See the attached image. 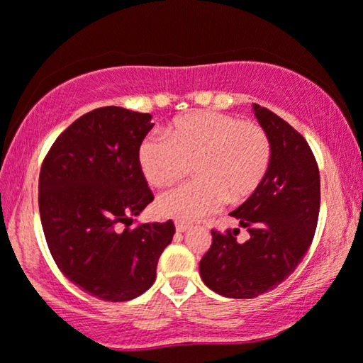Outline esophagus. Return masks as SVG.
Instances as JSON below:
<instances>
[{
	"label": "esophagus",
	"instance_id": "obj_1",
	"mask_svg": "<svg viewBox=\"0 0 363 363\" xmlns=\"http://www.w3.org/2000/svg\"><path fill=\"white\" fill-rule=\"evenodd\" d=\"M175 230L177 233H186L188 230H190V225H186V223H175Z\"/></svg>",
	"mask_w": 363,
	"mask_h": 363
}]
</instances>
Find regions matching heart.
<instances>
[{"label":"heart","mask_w":363,"mask_h":363,"mask_svg":"<svg viewBox=\"0 0 363 363\" xmlns=\"http://www.w3.org/2000/svg\"><path fill=\"white\" fill-rule=\"evenodd\" d=\"M137 158L142 175L155 188L172 186L191 165L195 180L162 195L157 210L173 220L196 221L225 200L240 203L251 196L269 170L272 145L255 122L196 111L177 117L167 127V138H143Z\"/></svg>","instance_id":"obj_1"}]
</instances>
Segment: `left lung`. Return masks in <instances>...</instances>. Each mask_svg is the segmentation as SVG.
<instances>
[{"mask_svg":"<svg viewBox=\"0 0 363 363\" xmlns=\"http://www.w3.org/2000/svg\"><path fill=\"white\" fill-rule=\"evenodd\" d=\"M267 132L272 158L257 190L231 211L240 230H211V247L200 261V274L211 291L233 299H251L289 277L309 250L320 208L319 167L309 143L284 118L252 104Z\"/></svg>","mask_w":363,"mask_h":363,"instance_id":"left-lung-1","label":"left lung"}]
</instances>
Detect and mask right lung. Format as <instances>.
I'll list each match as a JSON object with an SVG mask.
<instances>
[{"instance_id":"obj_1","label":"right lung","mask_w":363,"mask_h":363,"mask_svg":"<svg viewBox=\"0 0 363 363\" xmlns=\"http://www.w3.org/2000/svg\"><path fill=\"white\" fill-rule=\"evenodd\" d=\"M150 113L108 106L84 113L52 143L39 173V215L49 251L64 276L108 302L143 294L175 225L143 223L153 193L138 167Z\"/></svg>"}]
</instances>
